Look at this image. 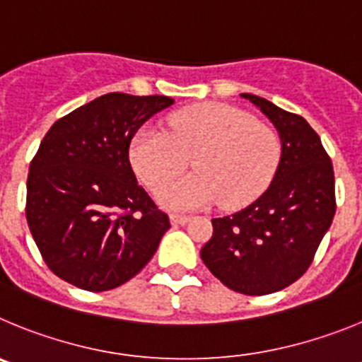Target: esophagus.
Instances as JSON below:
<instances>
[{"label": "esophagus", "instance_id": "34e87169", "mask_svg": "<svg viewBox=\"0 0 362 362\" xmlns=\"http://www.w3.org/2000/svg\"><path fill=\"white\" fill-rule=\"evenodd\" d=\"M171 223L173 226H184V223H187L189 221V216H184V214H171Z\"/></svg>", "mask_w": 362, "mask_h": 362}]
</instances>
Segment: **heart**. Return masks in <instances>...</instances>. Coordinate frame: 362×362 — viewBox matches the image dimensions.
Instances as JSON below:
<instances>
[{"mask_svg": "<svg viewBox=\"0 0 362 362\" xmlns=\"http://www.w3.org/2000/svg\"><path fill=\"white\" fill-rule=\"evenodd\" d=\"M129 153L135 173L155 194L194 160L193 175L163 188L160 202L169 209H198L218 200L223 207H242L274 177L279 136L243 110L207 103L169 115L165 132H141Z\"/></svg>", "mask_w": 362, "mask_h": 362, "instance_id": "obj_1", "label": "heart"}]
</instances>
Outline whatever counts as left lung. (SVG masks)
<instances>
[{
  "mask_svg": "<svg viewBox=\"0 0 362 362\" xmlns=\"http://www.w3.org/2000/svg\"><path fill=\"white\" fill-rule=\"evenodd\" d=\"M276 126L281 158L265 193L229 216L214 218L200 250L205 267L230 291L278 292L301 278L335 214L334 165L301 115L242 93Z\"/></svg>",
  "mask_w": 362,
  "mask_h": 362,
  "instance_id": "left-lung-1",
  "label": "left lung"
}]
</instances>
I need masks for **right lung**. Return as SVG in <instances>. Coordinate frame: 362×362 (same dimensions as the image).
Returning <instances> with one entry per match:
<instances>
[{
    "mask_svg": "<svg viewBox=\"0 0 362 362\" xmlns=\"http://www.w3.org/2000/svg\"><path fill=\"white\" fill-rule=\"evenodd\" d=\"M164 95L106 93L55 120L30 162L27 221L45 263L83 291L129 281L157 252L169 216L139 185L129 144Z\"/></svg>",
    "mask_w": 362,
    "mask_h": 362,
    "instance_id": "add662e5",
    "label": "right lung"
}]
</instances>
